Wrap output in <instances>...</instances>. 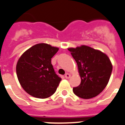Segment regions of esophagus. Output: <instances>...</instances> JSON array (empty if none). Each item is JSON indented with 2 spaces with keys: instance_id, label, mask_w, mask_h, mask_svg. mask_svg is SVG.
Here are the masks:
<instances>
[{
  "instance_id": "esophagus-1",
  "label": "esophagus",
  "mask_w": 125,
  "mask_h": 125,
  "mask_svg": "<svg viewBox=\"0 0 125 125\" xmlns=\"http://www.w3.org/2000/svg\"><path fill=\"white\" fill-rule=\"evenodd\" d=\"M70 77V74L68 73L65 74V78H66V79H69Z\"/></svg>"
}]
</instances>
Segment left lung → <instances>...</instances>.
Segmentation results:
<instances>
[{
	"label": "left lung",
	"mask_w": 125,
	"mask_h": 125,
	"mask_svg": "<svg viewBox=\"0 0 125 125\" xmlns=\"http://www.w3.org/2000/svg\"><path fill=\"white\" fill-rule=\"evenodd\" d=\"M68 50L77 62L81 77L80 85L73 89L74 94L83 99L98 95L107 85L112 73V66L108 56L85 45Z\"/></svg>",
	"instance_id": "left-lung-1"
}]
</instances>
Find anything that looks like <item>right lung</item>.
Wrapping results in <instances>:
<instances>
[{
	"instance_id": "1",
	"label": "right lung",
	"mask_w": 125,
	"mask_h": 125,
	"mask_svg": "<svg viewBox=\"0 0 125 125\" xmlns=\"http://www.w3.org/2000/svg\"><path fill=\"white\" fill-rule=\"evenodd\" d=\"M59 50L46 43H39L28 49L16 64L19 82L28 94L38 98L50 97L55 92L60 77L51 63L52 57Z\"/></svg>"
}]
</instances>
